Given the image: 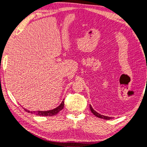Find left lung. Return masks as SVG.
<instances>
[{
    "instance_id": "8db88e82",
    "label": "left lung",
    "mask_w": 147,
    "mask_h": 147,
    "mask_svg": "<svg viewBox=\"0 0 147 147\" xmlns=\"http://www.w3.org/2000/svg\"><path fill=\"white\" fill-rule=\"evenodd\" d=\"M90 110H91V111H92V113H93L94 116H96V117H98V118H100V119H113L112 117H109V116H103V115H101L100 114V113H98L97 112H96L94 111V110L92 108V107L91 106V105H90Z\"/></svg>"
}]
</instances>
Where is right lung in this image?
<instances>
[{
  "instance_id": "add662e5",
  "label": "right lung",
  "mask_w": 147,
  "mask_h": 147,
  "mask_svg": "<svg viewBox=\"0 0 147 147\" xmlns=\"http://www.w3.org/2000/svg\"><path fill=\"white\" fill-rule=\"evenodd\" d=\"M64 101L63 100L59 106H58L57 108H55V109L51 110V111H28V110H26V109H25V111H27L28 113H33V114H36V115H37V116H55V115L57 114L59 111H61L64 108Z\"/></svg>"
}]
</instances>
